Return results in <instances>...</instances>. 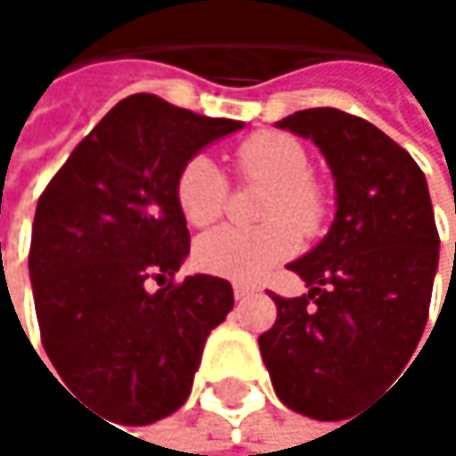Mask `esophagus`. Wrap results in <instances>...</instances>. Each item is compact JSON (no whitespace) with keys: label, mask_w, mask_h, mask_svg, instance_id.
Segmentation results:
<instances>
[{"label":"esophagus","mask_w":456,"mask_h":456,"mask_svg":"<svg viewBox=\"0 0 456 456\" xmlns=\"http://www.w3.org/2000/svg\"><path fill=\"white\" fill-rule=\"evenodd\" d=\"M253 293H256V290L248 288V285H234V298H237V301H245V298H250Z\"/></svg>","instance_id":"1"}]
</instances>
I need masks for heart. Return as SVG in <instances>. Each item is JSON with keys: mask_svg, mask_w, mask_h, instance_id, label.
I'll return each instance as SVG.
<instances>
[{"mask_svg": "<svg viewBox=\"0 0 456 456\" xmlns=\"http://www.w3.org/2000/svg\"><path fill=\"white\" fill-rule=\"evenodd\" d=\"M242 176L272 182L261 227H222L195 245V264L214 277L240 285L261 282L280 261L301 248V232H317L327 214V198L312 174L309 152L298 139L261 132L237 147ZM176 200L192 227L214 224L229 200V182L211 155H195L176 179Z\"/></svg>", "mask_w": 456, "mask_h": 456, "instance_id": "obj_1", "label": "heart"}]
</instances>
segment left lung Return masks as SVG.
Returning a JSON list of instances; mask_svg holds the SVG:
<instances>
[{"instance_id": "1", "label": "left lung", "mask_w": 456, "mask_h": 456, "mask_svg": "<svg viewBox=\"0 0 456 456\" xmlns=\"http://www.w3.org/2000/svg\"><path fill=\"white\" fill-rule=\"evenodd\" d=\"M277 129L312 139L335 179L327 234L290 261L309 293L280 298L258 338L274 394L314 419H338L378 380L402 372L430 309L438 232L411 155L364 118L298 110Z\"/></svg>"}]
</instances>
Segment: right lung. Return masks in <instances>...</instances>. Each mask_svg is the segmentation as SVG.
<instances>
[{
	"label": "right lung",
	"mask_w": 456,
	"mask_h": 456,
	"mask_svg": "<svg viewBox=\"0 0 456 456\" xmlns=\"http://www.w3.org/2000/svg\"><path fill=\"white\" fill-rule=\"evenodd\" d=\"M242 126L132 94L39 198L28 274L46 356L73 394L121 425H150L187 402L206 338L234 306L222 277L174 285L190 253L176 179Z\"/></svg>",
	"instance_id": "right-lung-1"
}]
</instances>
